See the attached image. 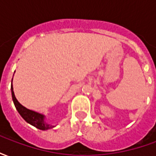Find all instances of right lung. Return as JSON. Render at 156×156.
I'll list each match as a JSON object with an SVG mask.
<instances>
[{
    "instance_id": "add662e5",
    "label": "right lung",
    "mask_w": 156,
    "mask_h": 156,
    "mask_svg": "<svg viewBox=\"0 0 156 156\" xmlns=\"http://www.w3.org/2000/svg\"><path fill=\"white\" fill-rule=\"evenodd\" d=\"M13 79V78H12ZM11 90H12V100L13 103L15 105V107L16 108V110L18 111L20 115L22 116L24 120L26 122H27L28 124H32V126H34L37 129H39L41 130H48L50 129H52L55 127L54 125H51L50 124H48L46 121H45V116L44 115H42L41 113L38 112L33 111L31 109H28L26 107H24L23 105H22L18 102V100L16 99L13 91V87H12H12H11Z\"/></svg>"
}]
</instances>
